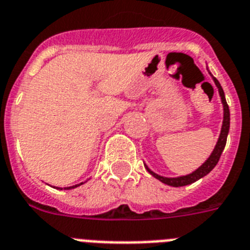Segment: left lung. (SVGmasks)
Instances as JSON below:
<instances>
[{
  "label": "left lung",
  "instance_id": "left-lung-1",
  "mask_svg": "<svg viewBox=\"0 0 250 250\" xmlns=\"http://www.w3.org/2000/svg\"><path fill=\"white\" fill-rule=\"evenodd\" d=\"M211 75V73H210ZM212 80H214V83L215 85L218 86V90H219V95H220L221 98V103H223V108H224V118H223V125H221V131H220V136L218 138V142L215 145V148L212 149L211 155L209 156V158L201 165L199 168L194 171V172L188 173V175H185V176H179V177H164V176H160L157 173H155L153 171H151L148 168L146 164H145V167H146V170L151 173L152 176L156 177L157 180H160L161 182L166 184L168 186H173V188H180V186H186V185H190L192 182L197 181V180H200L201 177L206 176L210 171L216 166V164L219 162V158H220L221 153L224 151V147L227 145V137H228V133H229V127H230V112H229V105L227 103V99H225V95H224V90L221 88L220 83L218 82L216 78H214L211 75Z\"/></svg>",
  "mask_w": 250,
  "mask_h": 250
}]
</instances>
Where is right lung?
<instances>
[{
  "instance_id": "obj_1",
  "label": "right lung",
  "mask_w": 250,
  "mask_h": 250,
  "mask_svg": "<svg viewBox=\"0 0 250 250\" xmlns=\"http://www.w3.org/2000/svg\"><path fill=\"white\" fill-rule=\"evenodd\" d=\"M84 182H80V184H78V185H74V186H70V188H64L65 190H70V188H78V186H80V185H83ZM60 190H62V188H60Z\"/></svg>"
}]
</instances>
